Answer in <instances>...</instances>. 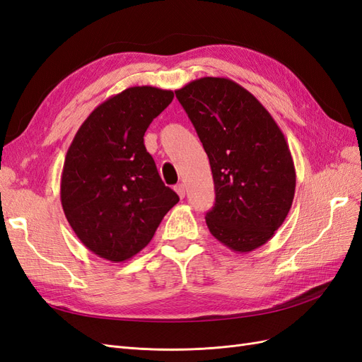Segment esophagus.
Masks as SVG:
<instances>
[{
    "label": "esophagus",
    "mask_w": 362,
    "mask_h": 362,
    "mask_svg": "<svg viewBox=\"0 0 362 362\" xmlns=\"http://www.w3.org/2000/svg\"><path fill=\"white\" fill-rule=\"evenodd\" d=\"M175 192L178 193V196H180L181 199L185 198V185H184V184H178L177 187H175Z\"/></svg>",
    "instance_id": "esophagus-1"
}]
</instances>
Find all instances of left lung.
I'll return each mask as SVG.
<instances>
[{
    "label": "left lung",
    "instance_id": "8db88e82",
    "mask_svg": "<svg viewBox=\"0 0 362 362\" xmlns=\"http://www.w3.org/2000/svg\"><path fill=\"white\" fill-rule=\"evenodd\" d=\"M175 93L210 160V233L240 254L267 243L286 221L296 189L291 152L275 119L229 78L204 76Z\"/></svg>",
    "mask_w": 362,
    "mask_h": 362
}]
</instances>
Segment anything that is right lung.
Listing matches in <instances>:
<instances>
[{
	"label": "right lung",
	"mask_w": 362,
	"mask_h": 362,
	"mask_svg": "<svg viewBox=\"0 0 362 362\" xmlns=\"http://www.w3.org/2000/svg\"><path fill=\"white\" fill-rule=\"evenodd\" d=\"M172 100V90L128 87L98 105L76 131L63 164L60 199L75 235L98 257L133 258L180 201L144 144L148 127Z\"/></svg>",
	"instance_id": "add662e5"
}]
</instances>
